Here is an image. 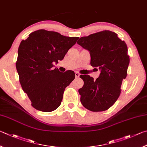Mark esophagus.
Returning a JSON list of instances; mask_svg holds the SVG:
<instances>
[{"label":"esophagus","instance_id":"obj_1","mask_svg":"<svg viewBox=\"0 0 147 147\" xmlns=\"http://www.w3.org/2000/svg\"><path fill=\"white\" fill-rule=\"evenodd\" d=\"M75 76H76V78H79V76H80V74H79L78 73V72H76V73H75Z\"/></svg>","mask_w":147,"mask_h":147}]
</instances>
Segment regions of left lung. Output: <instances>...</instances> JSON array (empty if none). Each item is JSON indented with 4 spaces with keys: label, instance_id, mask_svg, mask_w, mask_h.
I'll use <instances>...</instances> for the list:
<instances>
[{
    "label": "left lung",
    "instance_id": "1",
    "mask_svg": "<svg viewBox=\"0 0 147 147\" xmlns=\"http://www.w3.org/2000/svg\"><path fill=\"white\" fill-rule=\"evenodd\" d=\"M78 44L89 51L90 64L101 71L96 80L88 75L80 76L84 81L79 89L81 102L90 111H105L117 101L127 77L130 63L127 46L117 34L109 30L81 37Z\"/></svg>",
    "mask_w": 147,
    "mask_h": 147
}]
</instances>
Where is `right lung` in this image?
Here are the masks:
<instances>
[{
    "label": "right lung",
    "mask_w": 147,
    "mask_h": 147,
    "mask_svg": "<svg viewBox=\"0 0 147 147\" xmlns=\"http://www.w3.org/2000/svg\"><path fill=\"white\" fill-rule=\"evenodd\" d=\"M78 38L38 30L21 41L16 68L23 91L35 109L49 112L60 106L64 90L75 79V74L62 73L53 68V64L63 60Z\"/></svg>",
    "instance_id": "add662e5"
}]
</instances>
